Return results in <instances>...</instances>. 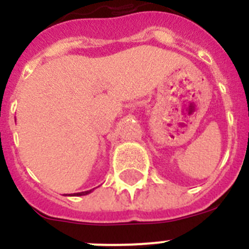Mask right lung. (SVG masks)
<instances>
[{
	"instance_id": "right-lung-1",
	"label": "right lung",
	"mask_w": 249,
	"mask_h": 249,
	"mask_svg": "<svg viewBox=\"0 0 249 249\" xmlns=\"http://www.w3.org/2000/svg\"><path fill=\"white\" fill-rule=\"evenodd\" d=\"M91 192H92V190H89V191H85V192L73 193V195H71V196H86V195H89V193H91Z\"/></svg>"
}]
</instances>
